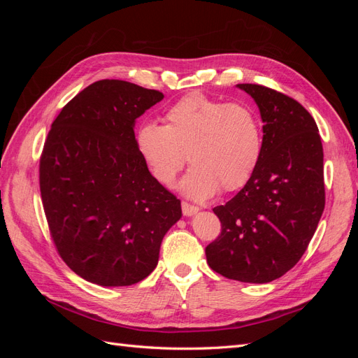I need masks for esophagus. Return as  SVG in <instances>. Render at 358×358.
<instances>
[{"label": "esophagus", "instance_id": "1", "mask_svg": "<svg viewBox=\"0 0 358 358\" xmlns=\"http://www.w3.org/2000/svg\"><path fill=\"white\" fill-rule=\"evenodd\" d=\"M182 212L185 216H192V215H196L199 212V208H197V206L187 203V201H182Z\"/></svg>", "mask_w": 358, "mask_h": 358}]
</instances>
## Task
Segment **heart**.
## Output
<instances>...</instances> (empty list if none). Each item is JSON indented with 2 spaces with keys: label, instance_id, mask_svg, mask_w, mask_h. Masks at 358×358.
<instances>
[{
  "label": "heart",
  "instance_id": "1",
  "mask_svg": "<svg viewBox=\"0 0 358 358\" xmlns=\"http://www.w3.org/2000/svg\"><path fill=\"white\" fill-rule=\"evenodd\" d=\"M166 125L146 122L136 142L152 175L171 183L187 162L192 169L180 188L206 199L221 188H242L262 157L263 133L255 112L245 104L224 103L191 92L167 110Z\"/></svg>",
  "mask_w": 358,
  "mask_h": 358
}]
</instances>
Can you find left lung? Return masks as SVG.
<instances>
[{
  "label": "left lung",
  "mask_w": 358,
  "mask_h": 358,
  "mask_svg": "<svg viewBox=\"0 0 358 358\" xmlns=\"http://www.w3.org/2000/svg\"><path fill=\"white\" fill-rule=\"evenodd\" d=\"M237 86L262 113V157L246 185L213 208L221 234L206 258L225 278L266 284L299 263L317 230L326 204L322 143L299 101L263 85Z\"/></svg>",
  "instance_id": "left-lung-1"
}]
</instances>
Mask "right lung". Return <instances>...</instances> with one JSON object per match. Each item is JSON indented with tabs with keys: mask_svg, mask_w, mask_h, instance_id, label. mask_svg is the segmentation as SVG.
<instances>
[{
	"mask_svg": "<svg viewBox=\"0 0 358 358\" xmlns=\"http://www.w3.org/2000/svg\"><path fill=\"white\" fill-rule=\"evenodd\" d=\"M164 99L155 90L104 79L62 107L40 157V192L59 257L103 287L149 276L180 200L150 175L134 122Z\"/></svg>",
	"mask_w": 358,
	"mask_h": 358,
	"instance_id": "add662e5",
	"label": "right lung"
}]
</instances>
